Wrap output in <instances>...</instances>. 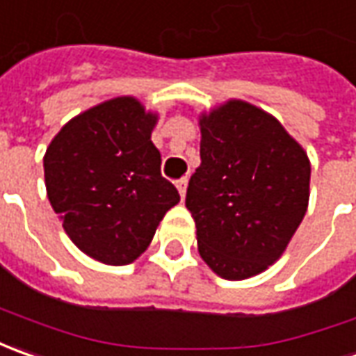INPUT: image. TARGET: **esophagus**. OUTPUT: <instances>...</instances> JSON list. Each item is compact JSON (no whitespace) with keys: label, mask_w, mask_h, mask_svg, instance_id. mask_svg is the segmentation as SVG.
I'll return each instance as SVG.
<instances>
[{"label":"esophagus","mask_w":356,"mask_h":356,"mask_svg":"<svg viewBox=\"0 0 356 356\" xmlns=\"http://www.w3.org/2000/svg\"><path fill=\"white\" fill-rule=\"evenodd\" d=\"M187 183H189V179L183 177L177 181V191L179 195H181V199H185V193H187Z\"/></svg>","instance_id":"1"}]
</instances>
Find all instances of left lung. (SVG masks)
<instances>
[{"label": "left lung", "mask_w": 356, "mask_h": 356, "mask_svg": "<svg viewBox=\"0 0 356 356\" xmlns=\"http://www.w3.org/2000/svg\"><path fill=\"white\" fill-rule=\"evenodd\" d=\"M312 167L276 118L230 100L201 118V165L185 204L199 254L225 280L264 272L286 250L307 211Z\"/></svg>", "instance_id": "left-lung-1"}]
</instances>
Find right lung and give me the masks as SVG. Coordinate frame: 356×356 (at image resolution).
<instances>
[{
	"label": "right lung",
	"mask_w": 356,
	"mask_h": 356,
	"mask_svg": "<svg viewBox=\"0 0 356 356\" xmlns=\"http://www.w3.org/2000/svg\"><path fill=\"white\" fill-rule=\"evenodd\" d=\"M154 126L138 100L114 98L70 120L44 154L51 207L70 240L98 262H134L179 202L161 177Z\"/></svg>",
	"instance_id": "right-lung-1"
}]
</instances>
